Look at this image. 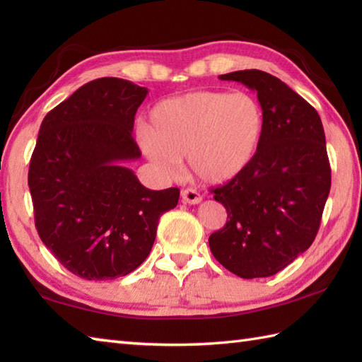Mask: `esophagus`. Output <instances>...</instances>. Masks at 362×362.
<instances>
[{"instance_id": "34e87169", "label": "esophagus", "mask_w": 362, "mask_h": 362, "mask_svg": "<svg viewBox=\"0 0 362 362\" xmlns=\"http://www.w3.org/2000/svg\"><path fill=\"white\" fill-rule=\"evenodd\" d=\"M182 201L185 202V204H189V205H196V204H199L202 201V196L197 193L196 189H193V188H187V189H183L182 191Z\"/></svg>"}]
</instances>
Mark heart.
I'll return each instance as SVG.
<instances>
[{
    "label": "heart",
    "mask_w": 362,
    "mask_h": 362,
    "mask_svg": "<svg viewBox=\"0 0 362 362\" xmlns=\"http://www.w3.org/2000/svg\"><path fill=\"white\" fill-rule=\"evenodd\" d=\"M151 126H140L141 148L165 175H174L187 156L199 179L222 183L247 168L259 149L264 112L245 91L199 90L152 107Z\"/></svg>",
    "instance_id": "b5f03b06"
}]
</instances>
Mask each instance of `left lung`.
<instances>
[{"instance_id": "left-lung-1", "label": "left lung", "mask_w": 362, "mask_h": 362, "mask_svg": "<svg viewBox=\"0 0 362 362\" xmlns=\"http://www.w3.org/2000/svg\"><path fill=\"white\" fill-rule=\"evenodd\" d=\"M219 79L257 91L264 132L252 163L211 191L227 222L210 235V250L241 279L271 276L317 235L332 187L324 126L316 109L272 74L244 70Z\"/></svg>"}]
</instances>
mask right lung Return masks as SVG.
Returning <instances> with one entry per match:
<instances>
[{"label":"right lung","instance_id":"right-lung-1","mask_svg":"<svg viewBox=\"0 0 362 362\" xmlns=\"http://www.w3.org/2000/svg\"><path fill=\"white\" fill-rule=\"evenodd\" d=\"M148 88L119 78L91 81L46 115L29 163L38 236L86 280L124 276L148 258L158 219L179 188L143 187L122 161L141 152L132 136Z\"/></svg>","mask_w":362,"mask_h":362}]
</instances>
